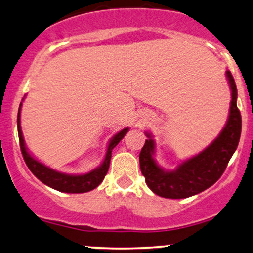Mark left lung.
<instances>
[{
  "label": "left lung",
  "mask_w": 253,
  "mask_h": 253,
  "mask_svg": "<svg viewBox=\"0 0 253 253\" xmlns=\"http://www.w3.org/2000/svg\"><path fill=\"white\" fill-rule=\"evenodd\" d=\"M226 77L231 87V108L226 126L206 149L167 171L154 160L155 142L150 133L139 153V167L145 182L155 194L167 199H185L199 194L220 179L238 147L242 133V115L237 108V86L230 71Z\"/></svg>",
  "instance_id": "left-lung-1"
}]
</instances>
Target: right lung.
Returning a JSON list of instances; mask_svg holds the SVG:
<instances>
[{"label":"right lung","mask_w":253,"mask_h":253,"mask_svg":"<svg viewBox=\"0 0 253 253\" xmlns=\"http://www.w3.org/2000/svg\"><path fill=\"white\" fill-rule=\"evenodd\" d=\"M21 105L19 108V114H17V132H19V139H20V148L21 153H22L23 160H25L27 167L29 168V170L32 171L35 176L38 177L41 182L47 185L50 188L56 189L59 192L64 193H86L90 192L92 189H94L102 183V181L105 177L106 173H108L109 167H110V160H111V151L114 148L120 143V141L124 137V135L127 132L129 127H126L122 131L112 137L110 141L108 150H106L105 159L102 165L99 167L91 170L90 173L83 174V175H68L64 173H59V171L54 170V169L46 167L41 162H39L38 160H35L31 154L27 150L25 141H23L22 131H21V126H20V111H21Z\"/></svg>","instance_id":"obj_1"}]
</instances>
